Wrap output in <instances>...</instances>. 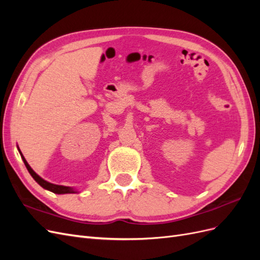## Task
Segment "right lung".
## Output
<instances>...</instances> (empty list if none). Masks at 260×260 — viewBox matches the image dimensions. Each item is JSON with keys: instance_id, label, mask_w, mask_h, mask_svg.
I'll use <instances>...</instances> for the list:
<instances>
[{"instance_id": "right-lung-1", "label": "right lung", "mask_w": 260, "mask_h": 260, "mask_svg": "<svg viewBox=\"0 0 260 260\" xmlns=\"http://www.w3.org/2000/svg\"><path fill=\"white\" fill-rule=\"evenodd\" d=\"M19 153H20V155H21V158H22V160H23V162H25V166L27 167V169H28V171H29V174L32 176V178L37 181V182L40 184L42 187H44V188H46V190H49V191H51V192H53V193H56V194H66V193H75V191H74V188H72V187H69V186H64V185H57V184H53V183H50V182H48V181H45V180H43L41 177H39L36 172L31 169V167L29 166L28 165V162H27V160L25 159V157L22 156V154H21V152L19 151Z\"/></svg>"}]
</instances>
